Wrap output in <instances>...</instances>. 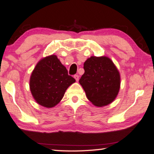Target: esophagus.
Here are the masks:
<instances>
[{
	"mask_svg": "<svg viewBox=\"0 0 154 154\" xmlns=\"http://www.w3.org/2000/svg\"><path fill=\"white\" fill-rule=\"evenodd\" d=\"M74 78H75V80H76L77 82L79 81V75H74Z\"/></svg>",
	"mask_w": 154,
	"mask_h": 154,
	"instance_id": "obj_1",
	"label": "esophagus"
}]
</instances>
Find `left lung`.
<instances>
[{
    "mask_svg": "<svg viewBox=\"0 0 154 154\" xmlns=\"http://www.w3.org/2000/svg\"><path fill=\"white\" fill-rule=\"evenodd\" d=\"M84 73L79 79L88 100L104 106L116 99L120 86V76L111 59L91 57L84 63Z\"/></svg>",
    "mask_w": 154,
    "mask_h": 154,
    "instance_id": "8db88e82",
    "label": "left lung"
}]
</instances>
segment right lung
<instances>
[{
  "label": "right lung",
  "mask_w": 154,
  "mask_h": 154,
  "mask_svg": "<svg viewBox=\"0 0 154 154\" xmlns=\"http://www.w3.org/2000/svg\"><path fill=\"white\" fill-rule=\"evenodd\" d=\"M75 82L57 56L51 55L36 64L30 77L29 87L38 104L51 108L60 102L66 89Z\"/></svg>",
  "instance_id": "obj_1"
}]
</instances>
